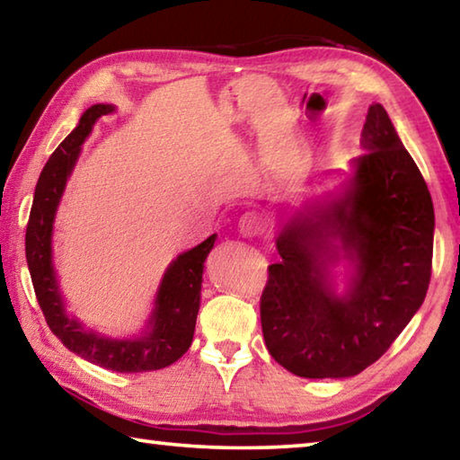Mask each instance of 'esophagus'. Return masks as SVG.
I'll return each instance as SVG.
<instances>
[{
    "label": "esophagus",
    "mask_w": 460,
    "mask_h": 460,
    "mask_svg": "<svg viewBox=\"0 0 460 460\" xmlns=\"http://www.w3.org/2000/svg\"><path fill=\"white\" fill-rule=\"evenodd\" d=\"M260 217L255 215V213H245L243 217H241V221H239V231L243 233L245 237H253V235H258L260 233Z\"/></svg>",
    "instance_id": "1"
}]
</instances>
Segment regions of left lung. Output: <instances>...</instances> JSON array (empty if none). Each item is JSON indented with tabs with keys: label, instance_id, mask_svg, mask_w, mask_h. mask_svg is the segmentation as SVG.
<instances>
[{
	"label": "left lung",
	"instance_id": "left-lung-1",
	"mask_svg": "<svg viewBox=\"0 0 460 460\" xmlns=\"http://www.w3.org/2000/svg\"><path fill=\"white\" fill-rule=\"evenodd\" d=\"M363 147L342 197L286 223L276 239L279 261L268 266L263 339L298 377H351L369 367L406 329L430 284L432 197L379 103L367 111ZM339 257L356 266L345 296L330 288Z\"/></svg>",
	"mask_w": 460,
	"mask_h": 460
}]
</instances>
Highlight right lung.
I'll return each mask as SVG.
<instances>
[{
	"label": "right lung",
	"mask_w": 460,
	"mask_h": 460,
	"mask_svg": "<svg viewBox=\"0 0 460 460\" xmlns=\"http://www.w3.org/2000/svg\"><path fill=\"white\" fill-rule=\"evenodd\" d=\"M113 111V105H93L83 113L71 134L65 137L46 162L38 178L32 211L26 227V260L34 292L50 331L62 345L99 367L118 373H142L172 365L189 351L200 306L202 263L215 245V237L184 252L170 263L160 290L155 294L154 313L147 331L137 339H107L84 331L79 321L66 314L52 266V223L65 190L66 178L79 158L81 144L91 134L101 115Z\"/></svg>",
	"instance_id": "right-lung-1"
}]
</instances>
